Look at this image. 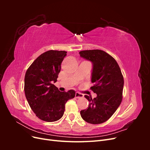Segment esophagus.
Instances as JSON below:
<instances>
[{"label":"esophagus","instance_id":"1","mask_svg":"<svg viewBox=\"0 0 150 150\" xmlns=\"http://www.w3.org/2000/svg\"><path fill=\"white\" fill-rule=\"evenodd\" d=\"M75 97L76 98H82L84 97V95L83 94H81L80 93L78 92H76V94H75Z\"/></svg>","mask_w":150,"mask_h":150}]
</instances>
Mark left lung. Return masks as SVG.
I'll use <instances>...</instances> for the list:
<instances>
[{"label": "left lung", "instance_id": "8db88e82", "mask_svg": "<svg viewBox=\"0 0 150 150\" xmlns=\"http://www.w3.org/2000/svg\"><path fill=\"white\" fill-rule=\"evenodd\" d=\"M80 56L93 62L90 88L96 98L87 95L89 102L86 110H81L82 118L91 124H101L108 120L114 114L122 99L124 79L116 61L102 50H85L79 52Z\"/></svg>", "mask_w": 150, "mask_h": 150}]
</instances>
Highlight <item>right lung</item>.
Returning a JSON list of instances; mask_svg holds the SVG:
<instances>
[{
    "label": "right lung",
    "mask_w": 150,
    "mask_h": 150,
    "mask_svg": "<svg viewBox=\"0 0 150 150\" xmlns=\"http://www.w3.org/2000/svg\"><path fill=\"white\" fill-rule=\"evenodd\" d=\"M66 51L50 50L42 53L27 70L24 92L32 110L40 120L54 122L60 120L65 104L74 98V90L61 92L52 83H56Z\"/></svg>",
    "instance_id": "add662e5"
}]
</instances>
